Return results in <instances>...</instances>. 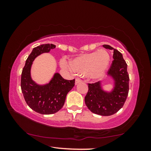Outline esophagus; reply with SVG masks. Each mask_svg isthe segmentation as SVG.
<instances>
[{
	"instance_id": "34e87169",
	"label": "esophagus",
	"mask_w": 151,
	"mask_h": 151,
	"mask_svg": "<svg viewBox=\"0 0 151 151\" xmlns=\"http://www.w3.org/2000/svg\"><path fill=\"white\" fill-rule=\"evenodd\" d=\"M80 83H82V80H81V79L78 78H76V81H75V84H76V85H77V84Z\"/></svg>"
}]
</instances>
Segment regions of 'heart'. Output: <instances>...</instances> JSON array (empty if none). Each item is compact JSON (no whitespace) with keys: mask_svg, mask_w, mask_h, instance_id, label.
<instances>
[{"mask_svg":"<svg viewBox=\"0 0 151 151\" xmlns=\"http://www.w3.org/2000/svg\"><path fill=\"white\" fill-rule=\"evenodd\" d=\"M109 61V53L106 50H100L78 56L70 61V65L63 60L61 65L66 69L86 74L88 78L96 79L101 78L105 73Z\"/></svg>","mask_w":151,"mask_h":151,"instance_id":"b5f03b06","label":"heart"}]
</instances>
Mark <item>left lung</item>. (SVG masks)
<instances>
[{"instance_id": "left-lung-1", "label": "left lung", "mask_w": 151, "mask_h": 151, "mask_svg": "<svg viewBox=\"0 0 151 151\" xmlns=\"http://www.w3.org/2000/svg\"><path fill=\"white\" fill-rule=\"evenodd\" d=\"M103 47L113 50L114 60L108 74L113 77L115 86L111 93H106L101 89L100 82L88 83V90L85 101L86 106L93 113L110 116L118 112L126 101L129 91V76L127 65L121 53L109 45H104Z\"/></svg>"}]
</instances>
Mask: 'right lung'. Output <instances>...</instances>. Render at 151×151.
<instances>
[{
    "label": "right lung",
    "mask_w": 151,
    "mask_h": 151,
    "mask_svg": "<svg viewBox=\"0 0 151 151\" xmlns=\"http://www.w3.org/2000/svg\"><path fill=\"white\" fill-rule=\"evenodd\" d=\"M55 47L52 44H45L33 48L22 71L20 86L24 100L30 109L42 114H54L62 109L66 94L75 83V79L66 80L58 73H55L50 83L43 86L37 85L31 79L30 67L35 58Z\"/></svg>",
    "instance_id": "obj_1"
}]
</instances>
